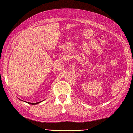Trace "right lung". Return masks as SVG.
I'll return each mask as SVG.
<instances>
[{"label": "right lung", "instance_id": "obj_1", "mask_svg": "<svg viewBox=\"0 0 133 133\" xmlns=\"http://www.w3.org/2000/svg\"><path fill=\"white\" fill-rule=\"evenodd\" d=\"M21 101H22V100H21ZM40 102H41H41H37V103H31V102H27V103H28V104H31V105H36V104H39V103H40Z\"/></svg>", "mask_w": 133, "mask_h": 133}]
</instances>
